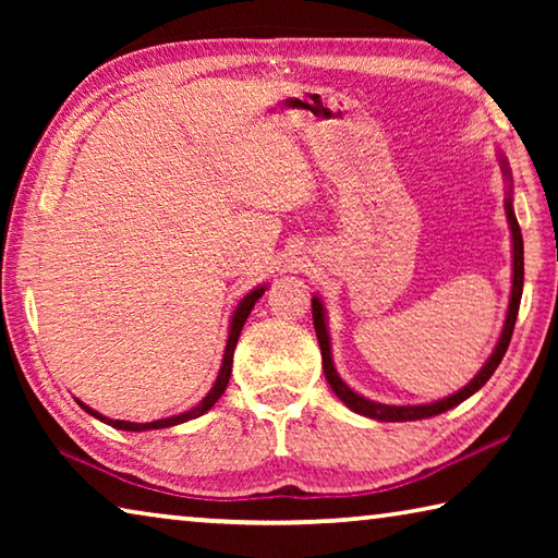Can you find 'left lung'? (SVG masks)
<instances>
[{
  "instance_id": "8db88e82",
  "label": "left lung",
  "mask_w": 558,
  "mask_h": 558,
  "mask_svg": "<svg viewBox=\"0 0 558 558\" xmlns=\"http://www.w3.org/2000/svg\"><path fill=\"white\" fill-rule=\"evenodd\" d=\"M499 167H502L505 182H507V196H505V214H507V223H509V233H512V292H509V307H507V317H505V327L502 335H499L497 344L489 354L487 362L483 364L475 376H472L470 384L462 386L460 391L446 396V399L433 401V403H415V405H389V403H379L372 399H364L362 393H356L354 389L342 381V376L337 374L335 362H332V344H329V332H327V310L323 305V300L317 295L313 298V319H315V332H317V342L319 349H323V369L332 391L342 399L349 411H354L359 415H366V418L374 421H421V418H430V415L446 413L448 409H456L458 403L470 399L472 393L483 389L487 384L489 376L495 374V369L502 362V356L509 347V339H512L514 332V323H517V313H519V300H522V288H524V241H522V231H519L517 216H514V196H512V172H509L507 157L499 153Z\"/></svg>"
}]
</instances>
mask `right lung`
Returning <instances> with one entry per match:
<instances>
[{
    "label": "right lung",
    "mask_w": 558,
    "mask_h": 558,
    "mask_svg": "<svg viewBox=\"0 0 558 558\" xmlns=\"http://www.w3.org/2000/svg\"><path fill=\"white\" fill-rule=\"evenodd\" d=\"M268 290V286H258V288H253L248 295H243L241 298V302H239V307L233 310V315H231V323H229V339H226V349H223V359H221V369H219V376H216V381H214V386H211V391L204 396V399L194 405L192 411H184V413H179V415H169V418H159V421H149V423H132V421H116V418H108V415H102V413H98V411H93L90 405H86L83 401H78L81 403V409L86 411V413H90L93 418H98V421H102V423H108V426H112V428H118V430H132V433H140V430H159V428H172V426H179V423H186V421H192V418H199V415H204L206 411L211 409V405L221 399V393L226 391V386H229V379H231V364H233V349H235V342H239V335H241V329H243V325H245V319H248V315H251V310H253V305H256V302L260 300V295L263 292Z\"/></svg>",
    "instance_id": "1"
}]
</instances>
